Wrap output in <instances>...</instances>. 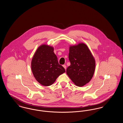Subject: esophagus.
Returning <instances> with one entry per match:
<instances>
[{"label":"esophagus","instance_id":"obj_1","mask_svg":"<svg viewBox=\"0 0 123 123\" xmlns=\"http://www.w3.org/2000/svg\"><path fill=\"white\" fill-rule=\"evenodd\" d=\"M63 66L64 67V68L65 69V70H66V66L65 65H63Z\"/></svg>","mask_w":123,"mask_h":123}]
</instances>
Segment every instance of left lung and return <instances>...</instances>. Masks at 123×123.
<instances>
[{
  "instance_id": "1",
  "label": "left lung",
  "mask_w": 123,
  "mask_h": 123,
  "mask_svg": "<svg viewBox=\"0 0 123 123\" xmlns=\"http://www.w3.org/2000/svg\"><path fill=\"white\" fill-rule=\"evenodd\" d=\"M69 59L67 75L77 86H84L90 81L95 71V60L92 53L85 44L79 43L70 46Z\"/></svg>"
}]
</instances>
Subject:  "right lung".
Listing matches in <instances>:
<instances>
[{
  "label": "right lung",
  "instance_id": "right-lung-1",
  "mask_svg": "<svg viewBox=\"0 0 123 123\" xmlns=\"http://www.w3.org/2000/svg\"><path fill=\"white\" fill-rule=\"evenodd\" d=\"M54 48L42 44L36 50L31 61V70L36 81L43 86H49L65 72L59 64L53 52Z\"/></svg>",
  "mask_w": 123,
  "mask_h": 123
}]
</instances>
